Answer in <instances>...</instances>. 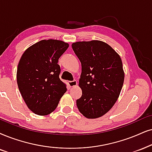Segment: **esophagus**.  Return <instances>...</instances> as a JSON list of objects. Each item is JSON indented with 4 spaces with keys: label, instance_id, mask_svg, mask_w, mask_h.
<instances>
[{
    "label": "esophagus",
    "instance_id": "esophagus-1",
    "mask_svg": "<svg viewBox=\"0 0 152 152\" xmlns=\"http://www.w3.org/2000/svg\"><path fill=\"white\" fill-rule=\"evenodd\" d=\"M68 84L70 87H74V86H76V85H77V81H76V80H71V81L68 82Z\"/></svg>",
    "mask_w": 152,
    "mask_h": 152
}]
</instances>
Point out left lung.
I'll use <instances>...</instances> for the list:
<instances>
[{
  "instance_id": "1",
  "label": "left lung",
  "mask_w": 152,
  "mask_h": 152,
  "mask_svg": "<svg viewBox=\"0 0 152 152\" xmlns=\"http://www.w3.org/2000/svg\"><path fill=\"white\" fill-rule=\"evenodd\" d=\"M72 46L82 66V95L76 105L86 118H99L110 110L120 95L124 81L121 59L100 41L76 42Z\"/></svg>"
}]
</instances>
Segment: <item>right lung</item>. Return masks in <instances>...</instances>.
Segmentation results:
<instances>
[{
    "label": "right lung",
    "mask_w": 152,
    "mask_h": 152,
    "mask_svg": "<svg viewBox=\"0 0 152 152\" xmlns=\"http://www.w3.org/2000/svg\"><path fill=\"white\" fill-rule=\"evenodd\" d=\"M69 44L58 40H42L25 50L19 62L17 81L28 108L45 116L57 108L66 93V85L59 78L58 59Z\"/></svg>",
    "instance_id": "1"
}]
</instances>
